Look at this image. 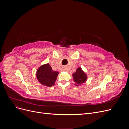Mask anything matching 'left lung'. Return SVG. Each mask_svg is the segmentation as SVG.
Listing matches in <instances>:
<instances>
[{
	"label": "left lung",
	"mask_w": 129,
	"mask_h": 129,
	"mask_svg": "<svg viewBox=\"0 0 129 129\" xmlns=\"http://www.w3.org/2000/svg\"><path fill=\"white\" fill-rule=\"evenodd\" d=\"M73 77L74 81L77 84H80L83 82H85L87 80V76L82 71L80 68H79L76 72L73 74Z\"/></svg>",
	"instance_id": "8db88e82"
}]
</instances>
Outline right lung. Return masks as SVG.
<instances>
[{
  "instance_id": "obj_1",
  "label": "right lung",
  "mask_w": 129,
  "mask_h": 129,
  "mask_svg": "<svg viewBox=\"0 0 129 129\" xmlns=\"http://www.w3.org/2000/svg\"><path fill=\"white\" fill-rule=\"evenodd\" d=\"M58 73L53 71L49 63L44 65L38 69L37 76L40 82L46 86L51 87L54 85Z\"/></svg>"
}]
</instances>
